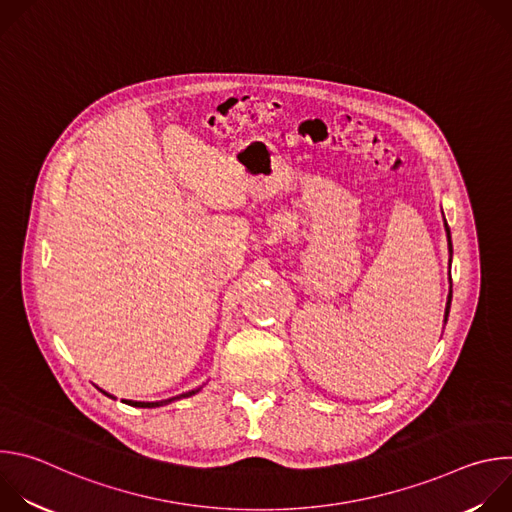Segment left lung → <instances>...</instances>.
Here are the masks:
<instances>
[{
  "label": "left lung",
  "mask_w": 512,
  "mask_h": 512,
  "mask_svg": "<svg viewBox=\"0 0 512 512\" xmlns=\"http://www.w3.org/2000/svg\"><path fill=\"white\" fill-rule=\"evenodd\" d=\"M444 229H446V237H448V253H450V267H452V255H454V247H452V233H450V227L446 223V216H444ZM450 306H452V277H450V291H448V302H446V312H444V326L448 322V316H450Z\"/></svg>",
  "instance_id": "8db88e82"
}]
</instances>
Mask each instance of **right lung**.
I'll list each match as a JSON object with an SVG mask.
<instances>
[{
    "label": "right lung",
    "instance_id": "add662e5",
    "mask_svg": "<svg viewBox=\"0 0 512 512\" xmlns=\"http://www.w3.org/2000/svg\"><path fill=\"white\" fill-rule=\"evenodd\" d=\"M99 389V387H97ZM202 389V387H200ZM200 389H192V391H186V393H182V395H176V397H170V399H164V401H129V399H121L123 403H127V405H131V407H143V409H154V407H164V405H170L172 401H178V399H186V397H192V395H196ZM103 395H107V397H111V399H115L111 393H107V391H103V389H99Z\"/></svg>",
    "mask_w": 512,
    "mask_h": 512
}]
</instances>
